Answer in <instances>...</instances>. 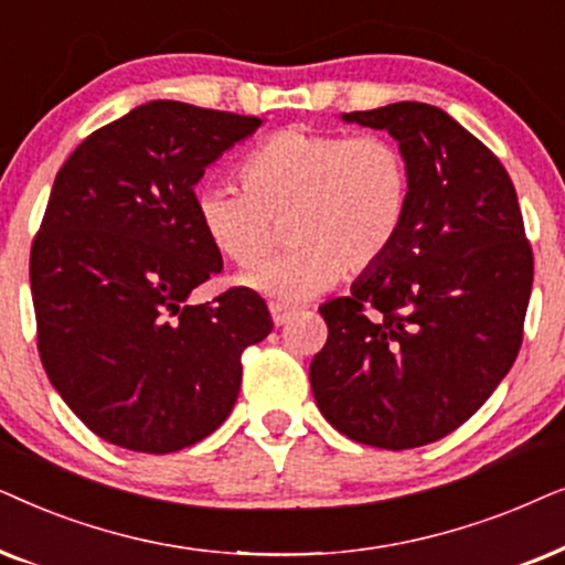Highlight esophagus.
Returning <instances> with one entry per match:
<instances>
[{
  "label": "esophagus",
  "instance_id": "obj_1",
  "mask_svg": "<svg viewBox=\"0 0 565 565\" xmlns=\"http://www.w3.org/2000/svg\"><path fill=\"white\" fill-rule=\"evenodd\" d=\"M270 318H274V326H276V328H281V326H287V322L295 320V312H291L289 307L270 305Z\"/></svg>",
  "mask_w": 565,
  "mask_h": 565
}]
</instances>
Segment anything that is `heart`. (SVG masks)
<instances>
[{"instance_id": "b5f03b06", "label": "heart", "mask_w": 565, "mask_h": 565, "mask_svg": "<svg viewBox=\"0 0 565 565\" xmlns=\"http://www.w3.org/2000/svg\"><path fill=\"white\" fill-rule=\"evenodd\" d=\"M243 180L201 185L195 214L209 243L239 268L254 266L277 224H288L290 250L239 276L278 305L310 302L345 268L377 266L411 204L408 160L380 134L278 131L247 154Z\"/></svg>"}]
</instances>
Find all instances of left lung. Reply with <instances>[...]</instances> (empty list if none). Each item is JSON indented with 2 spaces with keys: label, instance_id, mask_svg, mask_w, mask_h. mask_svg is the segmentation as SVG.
Instances as JSON below:
<instances>
[{
  "label": "left lung",
  "instance_id": "1",
  "mask_svg": "<svg viewBox=\"0 0 565 565\" xmlns=\"http://www.w3.org/2000/svg\"><path fill=\"white\" fill-rule=\"evenodd\" d=\"M341 120L397 141L411 204L385 258L320 307L328 341L310 364L312 395L353 441L424 447L462 426L514 364L532 250L509 172L445 110L405 100Z\"/></svg>",
  "mask_w": 565,
  "mask_h": 565
}]
</instances>
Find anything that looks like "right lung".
Wrapping results in <instances>:
<instances>
[{
    "mask_svg": "<svg viewBox=\"0 0 565 565\" xmlns=\"http://www.w3.org/2000/svg\"><path fill=\"white\" fill-rule=\"evenodd\" d=\"M260 126L152 100L56 172L30 250L38 351L62 401L110 445L168 455L206 439L235 408L243 351L274 328L243 287L188 305L222 270L193 188Z\"/></svg>",
    "mask_w": 565,
    "mask_h": 565,
    "instance_id": "obj_1",
    "label": "right lung"
}]
</instances>
